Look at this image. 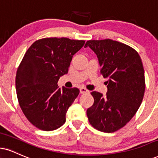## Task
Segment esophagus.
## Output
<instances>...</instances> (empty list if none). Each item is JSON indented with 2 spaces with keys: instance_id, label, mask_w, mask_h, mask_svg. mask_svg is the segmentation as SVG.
I'll return each instance as SVG.
<instances>
[{
  "instance_id": "1",
  "label": "esophagus",
  "mask_w": 158,
  "mask_h": 158,
  "mask_svg": "<svg viewBox=\"0 0 158 158\" xmlns=\"http://www.w3.org/2000/svg\"><path fill=\"white\" fill-rule=\"evenodd\" d=\"M79 90H80V94H88L89 93V90H87L86 88H85V87H81V88L79 89Z\"/></svg>"
}]
</instances>
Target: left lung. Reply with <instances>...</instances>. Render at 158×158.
Returning <instances> with one entry per match:
<instances>
[{"label":"left lung","instance_id":"left-lung-1","mask_svg":"<svg viewBox=\"0 0 158 158\" xmlns=\"http://www.w3.org/2000/svg\"><path fill=\"white\" fill-rule=\"evenodd\" d=\"M87 47L96 54L101 73L107 79L106 96L91 93L94 103L87 110V118L96 130L113 132L132 119L143 101L145 78L141 59L133 48L113 40H89Z\"/></svg>","mask_w":158,"mask_h":158}]
</instances>
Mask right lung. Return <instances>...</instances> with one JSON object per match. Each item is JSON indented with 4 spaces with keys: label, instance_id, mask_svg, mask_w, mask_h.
<instances>
[{
    "label": "right lung",
    "instance_id": "obj_1",
    "mask_svg": "<svg viewBox=\"0 0 158 158\" xmlns=\"http://www.w3.org/2000/svg\"><path fill=\"white\" fill-rule=\"evenodd\" d=\"M84 40L51 37L39 40L25 54L16 74L17 96L25 116L44 131L56 130L65 122L68 108L79 94L77 87H59L68 73L72 57Z\"/></svg>",
    "mask_w": 158,
    "mask_h": 158
}]
</instances>
